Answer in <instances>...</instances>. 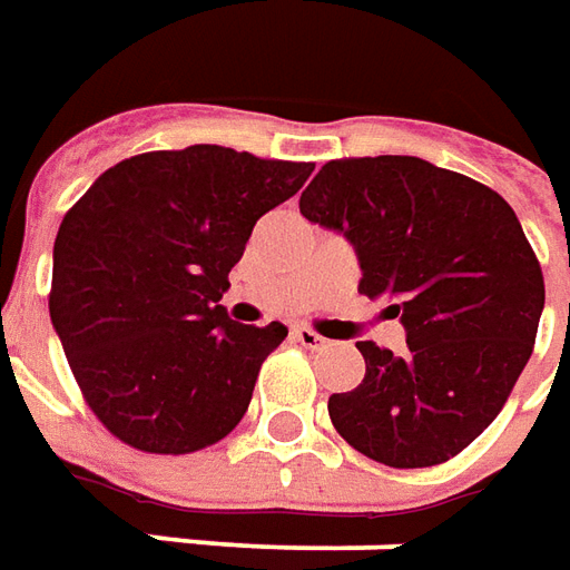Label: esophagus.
I'll list each match as a JSON object with an SVG mask.
<instances>
[{
  "label": "esophagus",
  "mask_w": 570,
  "mask_h": 570,
  "mask_svg": "<svg viewBox=\"0 0 570 570\" xmlns=\"http://www.w3.org/2000/svg\"><path fill=\"white\" fill-rule=\"evenodd\" d=\"M294 341L301 343V346H306V350H322V346L328 343L325 337H318L313 328H294Z\"/></svg>",
  "instance_id": "34e87169"
}]
</instances>
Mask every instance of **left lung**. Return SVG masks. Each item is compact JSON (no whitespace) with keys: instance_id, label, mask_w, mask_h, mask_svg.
I'll return each instance as SVG.
<instances>
[{"instance_id":"obj_1","label":"left lung","mask_w":570,"mask_h":570,"mask_svg":"<svg viewBox=\"0 0 570 570\" xmlns=\"http://www.w3.org/2000/svg\"><path fill=\"white\" fill-rule=\"evenodd\" d=\"M301 214L356 248L358 292L383 297L407 334L402 356L356 343L365 377L328 399L334 430L395 470L460 454L507 405L543 313V273L515 212L417 156H365L322 165Z\"/></svg>"}]
</instances>
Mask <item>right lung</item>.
<instances>
[{"mask_svg":"<svg viewBox=\"0 0 570 570\" xmlns=\"http://www.w3.org/2000/svg\"><path fill=\"white\" fill-rule=\"evenodd\" d=\"M309 175L217 144L156 149L63 214L48 313L85 402L125 445L189 454L242 421L288 328L233 322L220 297L254 224Z\"/></svg>","mask_w":570,"mask_h":570,"instance_id":"add662e5","label":"right lung"}]
</instances>
